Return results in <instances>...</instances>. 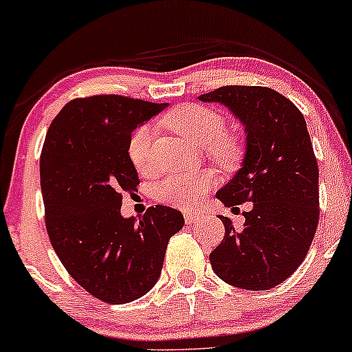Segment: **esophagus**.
<instances>
[{"instance_id":"esophagus-1","label":"esophagus","mask_w":352,"mask_h":352,"mask_svg":"<svg viewBox=\"0 0 352 352\" xmlns=\"http://www.w3.org/2000/svg\"><path fill=\"white\" fill-rule=\"evenodd\" d=\"M184 219H186L187 224H192V223H195V221L200 219V214H197V213H184Z\"/></svg>"}]
</instances>
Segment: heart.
<instances>
[{"label": "heart", "mask_w": 352, "mask_h": 352, "mask_svg": "<svg viewBox=\"0 0 352 352\" xmlns=\"http://www.w3.org/2000/svg\"><path fill=\"white\" fill-rule=\"evenodd\" d=\"M166 128L195 146H206V155L223 170H234L245 155V142L234 129L226 128V118L218 109L205 104H181L162 118ZM153 129L147 124L138 126L128 139L126 152L134 168L142 175L152 170ZM213 186L206 171L175 173L158 182L157 199L162 204L182 210H194Z\"/></svg>", "instance_id": "obj_1"}]
</instances>
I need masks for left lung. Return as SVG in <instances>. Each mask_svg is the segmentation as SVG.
<instances>
[{
	"mask_svg": "<svg viewBox=\"0 0 352 352\" xmlns=\"http://www.w3.org/2000/svg\"><path fill=\"white\" fill-rule=\"evenodd\" d=\"M243 123V166L216 197L226 206L253 201L245 224L219 216L224 239L210 254L216 276L245 290H269L305 261L319 224V168L300 109L266 86H221L199 96Z\"/></svg>",
	"mask_w": 352,
	"mask_h": 352,
	"instance_id": "obj_1",
	"label": "left lung"
}]
</instances>
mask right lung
Instances as JSON below:
<instances>
[{"mask_svg": "<svg viewBox=\"0 0 352 352\" xmlns=\"http://www.w3.org/2000/svg\"><path fill=\"white\" fill-rule=\"evenodd\" d=\"M166 104L118 94L70 100L47 129L40 157L45 223L60 263L86 292L124 305L160 277L181 211L148 206L139 221L120 214L139 184L126 146L133 129Z\"/></svg>", "mask_w": 352, "mask_h": 352, "instance_id": "add662e5", "label": "right lung"}]
</instances>
